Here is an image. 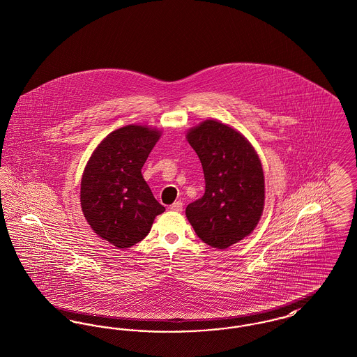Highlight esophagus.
Segmentation results:
<instances>
[{
	"label": "esophagus",
	"mask_w": 357,
	"mask_h": 357,
	"mask_svg": "<svg viewBox=\"0 0 357 357\" xmlns=\"http://www.w3.org/2000/svg\"><path fill=\"white\" fill-rule=\"evenodd\" d=\"M182 208H183V204L181 202V201H175L172 205H169V208L168 209L172 210V211H182Z\"/></svg>",
	"instance_id": "esophagus-1"
}]
</instances>
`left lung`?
I'll return each instance as SVG.
<instances>
[{"mask_svg":"<svg viewBox=\"0 0 357 357\" xmlns=\"http://www.w3.org/2000/svg\"><path fill=\"white\" fill-rule=\"evenodd\" d=\"M186 139L205 175V194L186 208L197 236L225 250L250 236L264 209V174L251 143L231 126L205 120Z\"/></svg>","mask_w":357,"mask_h":357,"instance_id":"1","label":"left lung"}]
</instances>
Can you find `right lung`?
I'll list each match as a JSON object with an SVG mask.
<instances>
[{"label":"right lung","instance_id":"add662e5","mask_svg":"<svg viewBox=\"0 0 357 357\" xmlns=\"http://www.w3.org/2000/svg\"><path fill=\"white\" fill-rule=\"evenodd\" d=\"M160 137L147 126H123L109 133L91 153L81 181V208L90 228L117 248H129L147 236L165 211L142 168Z\"/></svg>","mask_w":357,"mask_h":357}]
</instances>
